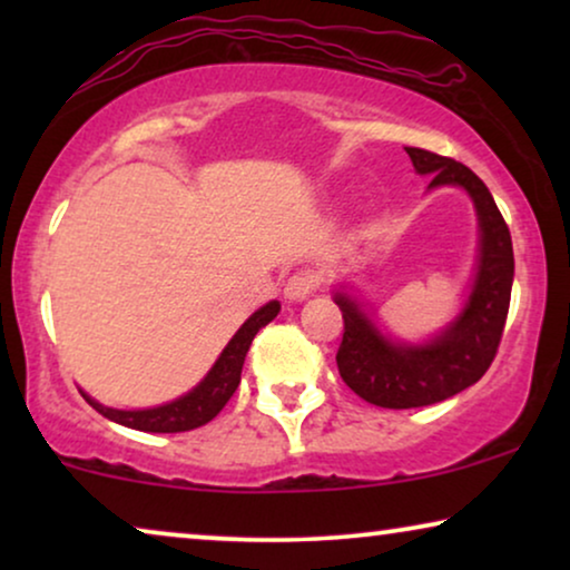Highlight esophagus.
<instances>
[{
    "instance_id": "1",
    "label": "esophagus",
    "mask_w": 570,
    "mask_h": 570,
    "mask_svg": "<svg viewBox=\"0 0 570 570\" xmlns=\"http://www.w3.org/2000/svg\"><path fill=\"white\" fill-rule=\"evenodd\" d=\"M318 285H322V272H318L316 267H303L287 277L285 298L303 301V298H308V295L314 293Z\"/></svg>"
}]
</instances>
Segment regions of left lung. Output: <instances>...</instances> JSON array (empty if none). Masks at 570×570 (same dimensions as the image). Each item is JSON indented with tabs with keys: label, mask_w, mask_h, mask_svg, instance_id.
<instances>
[{
	"label": "left lung",
	"mask_w": 570,
	"mask_h": 570,
	"mask_svg": "<svg viewBox=\"0 0 570 570\" xmlns=\"http://www.w3.org/2000/svg\"><path fill=\"white\" fill-rule=\"evenodd\" d=\"M417 174H433L431 186L456 184L470 191L480 215V267L462 316L425 347H400L381 337L371 318L347 295L337 293L342 342L337 368L365 402L389 410L425 407L449 400L485 376L501 345L513 283L511 233L493 194L470 168L446 155L404 147Z\"/></svg>",
	"instance_id": "obj_1"
}]
</instances>
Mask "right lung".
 <instances>
[{
	"instance_id": "right-lung-1",
	"label": "right lung",
	"mask_w": 570,
	"mask_h": 570,
	"mask_svg": "<svg viewBox=\"0 0 570 570\" xmlns=\"http://www.w3.org/2000/svg\"><path fill=\"white\" fill-rule=\"evenodd\" d=\"M277 314V301H269L267 306L256 311V314L236 332V337L228 342V347L223 350L220 357H217V363L213 365V371L207 373V379L202 381L194 392L181 396V400L153 410H111L98 404L96 400H90L88 394H82L85 402H88L92 410H98L104 417L114 420V423L135 428V431L145 433H184L207 425L209 420L228 404L230 396L236 394V389L240 384V368H244L246 353L248 347H252L256 332H259L262 326H267Z\"/></svg>"
}]
</instances>
